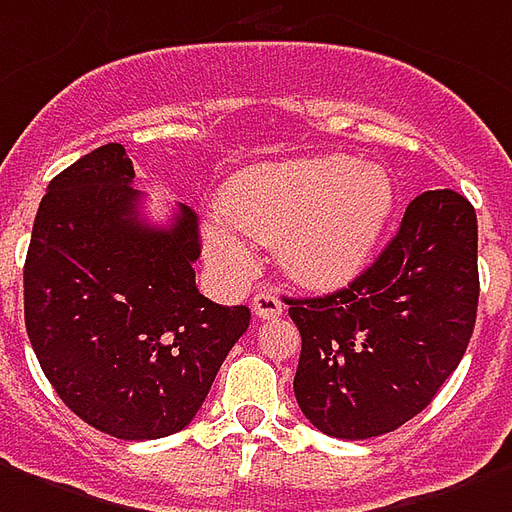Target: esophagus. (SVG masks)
I'll list each match as a JSON object with an SVG mask.
<instances>
[{
  "label": "esophagus",
  "mask_w": 512,
  "mask_h": 512,
  "mask_svg": "<svg viewBox=\"0 0 512 512\" xmlns=\"http://www.w3.org/2000/svg\"><path fill=\"white\" fill-rule=\"evenodd\" d=\"M252 312H255L260 320H274V317H279V314L285 312V306L279 301V295L263 290V293H257L255 298H252Z\"/></svg>",
  "instance_id": "esophagus-1"
}]
</instances>
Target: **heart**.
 I'll list each match as a JSON object with an SVG mask.
<instances>
[{
    "mask_svg": "<svg viewBox=\"0 0 512 512\" xmlns=\"http://www.w3.org/2000/svg\"><path fill=\"white\" fill-rule=\"evenodd\" d=\"M393 203L391 176L374 162L320 154L249 165L219 192L222 222L203 225V249L222 271H244L252 260L244 235L274 246L298 285L336 287L361 271Z\"/></svg>",
    "mask_w": 512,
    "mask_h": 512,
    "instance_id": "b5f03b06",
    "label": "heart"
}]
</instances>
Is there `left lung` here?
Here are the masks:
<instances>
[{
	"label": "left lung",
	"mask_w": 512,
	"mask_h": 512,
	"mask_svg": "<svg viewBox=\"0 0 512 512\" xmlns=\"http://www.w3.org/2000/svg\"><path fill=\"white\" fill-rule=\"evenodd\" d=\"M478 217L464 195L429 189L350 285L287 298L301 331L293 388L312 426L339 439L396 431L456 372L478 317Z\"/></svg>",
	"instance_id": "obj_1"
}]
</instances>
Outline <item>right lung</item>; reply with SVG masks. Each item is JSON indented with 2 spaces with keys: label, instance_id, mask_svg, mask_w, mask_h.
I'll use <instances>...</instances> for the list:
<instances>
[{
  "label": "right lung",
  "instance_id": "obj_1",
  "mask_svg": "<svg viewBox=\"0 0 512 512\" xmlns=\"http://www.w3.org/2000/svg\"><path fill=\"white\" fill-rule=\"evenodd\" d=\"M132 160L105 143L62 170L40 200L24 266L29 342L59 399L97 431L160 439L198 415L249 306L195 287L198 214L140 217Z\"/></svg>",
  "mask_w": 512,
  "mask_h": 512
}]
</instances>
